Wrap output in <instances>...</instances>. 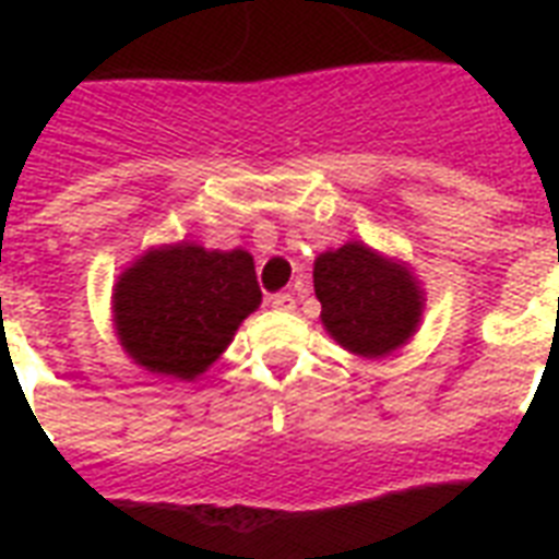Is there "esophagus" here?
<instances>
[{"instance_id":"esophagus-1","label":"esophagus","mask_w":559,"mask_h":559,"mask_svg":"<svg viewBox=\"0 0 559 559\" xmlns=\"http://www.w3.org/2000/svg\"><path fill=\"white\" fill-rule=\"evenodd\" d=\"M270 305L275 307V310H281V313H293V310H296V298L289 296V293H275V296L270 298Z\"/></svg>"}]
</instances>
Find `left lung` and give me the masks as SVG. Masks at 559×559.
Wrapping results in <instances>:
<instances>
[{"label": "left lung", "instance_id": "obj_1", "mask_svg": "<svg viewBox=\"0 0 559 559\" xmlns=\"http://www.w3.org/2000/svg\"><path fill=\"white\" fill-rule=\"evenodd\" d=\"M313 287L324 331L359 357L380 359L406 345L424 316V289L406 263L359 240L316 258Z\"/></svg>", "mask_w": 559, "mask_h": 559}]
</instances>
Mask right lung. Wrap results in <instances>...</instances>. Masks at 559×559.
I'll return each instance as SVG.
<instances>
[{"mask_svg":"<svg viewBox=\"0 0 559 559\" xmlns=\"http://www.w3.org/2000/svg\"><path fill=\"white\" fill-rule=\"evenodd\" d=\"M261 305L252 254L197 243L159 246L135 258L112 289L121 348L142 368L193 380L219 359Z\"/></svg>","mask_w":559,"mask_h":559,"instance_id":"obj_1","label":"right lung"}]
</instances>
